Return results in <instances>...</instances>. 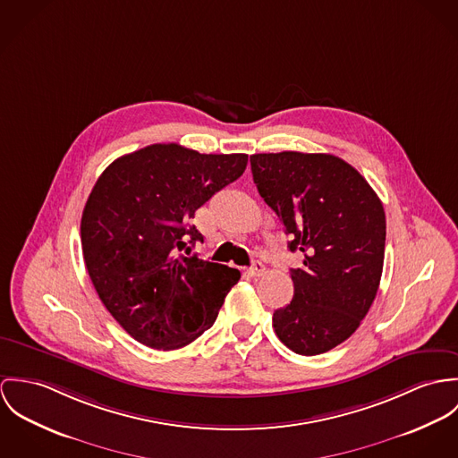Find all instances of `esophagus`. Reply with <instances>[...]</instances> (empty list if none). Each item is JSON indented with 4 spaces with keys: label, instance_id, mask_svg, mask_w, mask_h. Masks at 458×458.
I'll return each mask as SVG.
<instances>
[{
    "label": "esophagus",
    "instance_id": "1",
    "mask_svg": "<svg viewBox=\"0 0 458 458\" xmlns=\"http://www.w3.org/2000/svg\"><path fill=\"white\" fill-rule=\"evenodd\" d=\"M250 276H253V277H258V276H263V272H265V265L261 263V261H254L253 265L250 267Z\"/></svg>",
    "mask_w": 458,
    "mask_h": 458
}]
</instances>
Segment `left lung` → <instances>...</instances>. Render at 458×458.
<instances>
[{"label": "left lung", "instance_id": "obj_1", "mask_svg": "<svg viewBox=\"0 0 458 458\" xmlns=\"http://www.w3.org/2000/svg\"><path fill=\"white\" fill-rule=\"evenodd\" d=\"M258 193L281 219L290 251L293 299L272 325L299 355H321L344 343L376 299L383 259L385 208L350 163L332 154H253Z\"/></svg>", "mask_w": 458, "mask_h": 458}]
</instances>
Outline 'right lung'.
<instances>
[{
  "mask_svg": "<svg viewBox=\"0 0 458 458\" xmlns=\"http://www.w3.org/2000/svg\"><path fill=\"white\" fill-rule=\"evenodd\" d=\"M248 154H200L153 144L98 177L81 221L93 286L114 319L154 350H179L212 327L237 268L191 256L204 241L190 219L237 181Z\"/></svg>",
  "mask_w": 458,
  "mask_h": 458,
  "instance_id": "add662e5",
  "label": "right lung"
}]
</instances>
